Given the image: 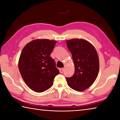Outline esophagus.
I'll list each match as a JSON object with an SVG mask.
<instances>
[{
  "label": "esophagus",
  "instance_id": "1",
  "mask_svg": "<svg viewBox=\"0 0 120 120\" xmlns=\"http://www.w3.org/2000/svg\"><path fill=\"white\" fill-rule=\"evenodd\" d=\"M60 72L61 74L63 73V72H64V68H60Z\"/></svg>",
  "mask_w": 120,
  "mask_h": 120
}]
</instances>
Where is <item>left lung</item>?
I'll list each match as a JSON object with an SVG mask.
<instances>
[{"instance_id":"1","label":"left lung","mask_w":120,"mask_h":120,"mask_svg":"<svg viewBox=\"0 0 120 120\" xmlns=\"http://www.w3.org/2000/svg\"><path fill=\"white\" fill-rule=\"evenodd\" d=\"M75 66L73 77L66 78L68 85L78 91H82L92 85L98 76L99 60L95 47L88 41L73 39L66 41Z\"/></svg>"}]
</instances>
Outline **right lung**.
I'll return each mask as SVG.
<instances>
[{
	"label": "right lung",
	"instance_id": "1",
	"mask_svg": "<svg viewBox=\"0 0 120 120\" xmlns=\"http://www.w3.org/2000/svg\"><path fill=\"white\" fill-rule=\"evenodd\" d=\"M56 41L36 39L28 43L20 54L18 68L26 85L33 91L42 92L53 85L60 73L50 55Z\"/></svg>",
	"mask_w": 120,
	"mask_h": 120
}]
</instances>
